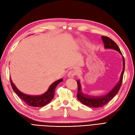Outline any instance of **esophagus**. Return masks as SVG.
<instances>
[{"mask_svg": "<svg viewBox=\"0 0 135 135\" xmlns=\"http://www.w3.org/2000/svg\"><path fill=\"white\" fill-rule=\"evenodd\" d=\"M76 75V72L75 70H70V71H69L68 73V76L69 77V78H73L74 76Z\"/></svg>", "mask_w": 135, "mask_h": 135, "instance_id": "obj_1", "label": "esophagus"}]
</instances>
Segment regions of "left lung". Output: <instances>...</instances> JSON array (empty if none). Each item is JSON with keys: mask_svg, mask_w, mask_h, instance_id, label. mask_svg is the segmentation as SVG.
Wrapping results in <instances>:
<instances>
[{"mask_svg": "<svg viewBox=\"0 0 135 135\" xmlns=\"http://www.w3.org/2000/svg\"><path fill=\"white\" fill-rule=\"evenodd\" d=\"M101 39H102V41L104 45V48L114 49V50L117 51V52H119L121 55H122L120 49L114 41L110 39L109 38L105 36L101 37ZM122 61L123 70L121 74H120L119 80L118 81V83L114 87V88H112L111 90H110L106 94L100 96V97H99V96L98 97H97H97H94V96L84 94V93L82 92L80 82L79 80H78L77 81L78 85V90L77 97H78V100L80 101L82 104H84V105L90 107H93V108L102 107L105 105V104H107L108 102H109V101L116 95L118 92L119 91L120 86H121L123 73H124L125 70V59L123 56Z\"/></svg>", "mask_w": 135, "mask_h": 135, "instance_id": "left-lung-1", "label": "left lung"}]
</instances>
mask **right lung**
<instances>
[{"label": "right lung", "instance_id": "right-lung-1", "mask_svg": "<svg viewBox=\"0 0 135 135\" xmlns=\"http://www.w3.org/2000/svg\"><path fill=\"white\" fill-rule=\"evenodd\" d=\"M10 79L12 89L16 94L18 96V97L24 101L28 105L34 107H44L50 103L54 97L55 88L60 82L63 81V79H60L54 82L49 87L47 91L42 94L40 95H30L24 94L23 93L20 91L13 83L11 78H10Z\"/></svg>", "mask_w": 135, "mask_h": 135}]
</instances>
